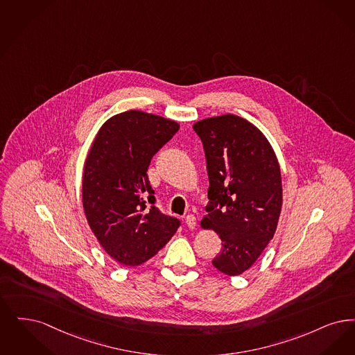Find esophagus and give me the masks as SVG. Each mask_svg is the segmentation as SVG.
I'll return each instance as SVG.
<instances>
[{"instance_id": "34e87169", "label": "esophagus", "mask_w": 355, "mask_h": 355, "mask_svg": "<svg viewBox=\"0 0 355 355\" xmlns=\"http://www.w3.org/2000/svg\"><path fill=\"white\" fill-rule=\"evenodd\" d=\"M185 225L189 228V230H195L196 228V217L193 215H188L185 217Z\"/></svg>"}]
</instances>
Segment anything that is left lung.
Masks as SVG:
<instances>
[{"mask_svg": "<svg viewBox=\"0 0 355 355\" xmlns=\"http://www.w3.org/2000/svg\"><path fill=\"white\" fill-rule=\"evenodd\" d=\"M200 137L209 179L204 230L221 239L214 266L239 276L261 256L277 230L282 182L277 156L254 124L233 114L193 124Z\"/></svg>", "mask_w": 355, "mask_h": 355, "instance_id": "left-lung-1", "label": "left lung"}]
</instances>
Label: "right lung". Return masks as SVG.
Returning a JSON list of instances; mask_svg holds the SVG:
<instances>
[{"mask_svg":"<svg viewBox=\"0 0 355 355\" xmlns=\"http://www.w3.org/2000/svg\"><path fill=\"white\" fill-rule=\"evenodd\" d=\"M179 127L155 114L124 111L102 124L86 157L85 216L108 256L125 266L154 257L180 225L155 207L147 176L153 156Z\"/></svg>","mask_w":355,"mask_h":355,"instance_id":"obj_1","label":"right lung"}]
</instances>
